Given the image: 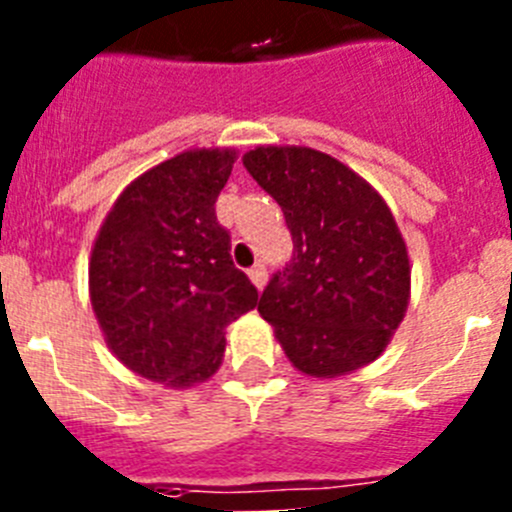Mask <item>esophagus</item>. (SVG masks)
Listing matches in <instances>:
<instances>
[{
	"instance_id": "esophagus-1",
	"label": "esophagus",
	"mask_w": 512,
	"mask_h": 512,
	"mask_svg": "<svg viewBox=\"0 0 512 512\" xmlns=\"http://www.w3.org/2000/svg\"><path fill=\"white\" fill-rule=\"evenodd\" d=\"M248 277H251V282L256 284V289H264L266 287V279H269V274H266V266L264 264H256L251 271H248Z\"/></svg>"
}]
</instances>
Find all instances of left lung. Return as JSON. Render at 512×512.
Returning a JSON list of instances; mask_svg holds the SVG:
<instances>
[{
  "label": "left lung",
  "instance_id": "8db88e82",
  "mask_svg": "<svg viewBox=\"0 0 512 512\" xmlns=\"http://www.w3.org/2000/svg\"><path fill=\"white\" fill-rule=\"evenodd\" d=\"M243 166L279 202L295 243L259 302L287 359L310 377L372 364L410 300L408 248L387 202L312 148L259 146Z\"/></svg>",
  "mask_w": 512,
  "mask_h": 512
}]
</instances>
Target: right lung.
Listing matches in <instances>:
<instances>
[{
  "instance_id": "1",
  "label": "right lung",
  "mask_w": 512,
  "mask_h": 512,
  "mask_svg": "<svg viewBox=\"0 0 512 512\" xmlns=\"http://www.w3.org/2000/svg\"><path fill=\"white\" fill-rule=\"evenodd\" d=\"M233 161L230 148H197L153 166L117 197L94 241L89 295L104 341L151 382L212 377L225 328L259 302L215 215Z\"/></svg>"
}]
</instances>
